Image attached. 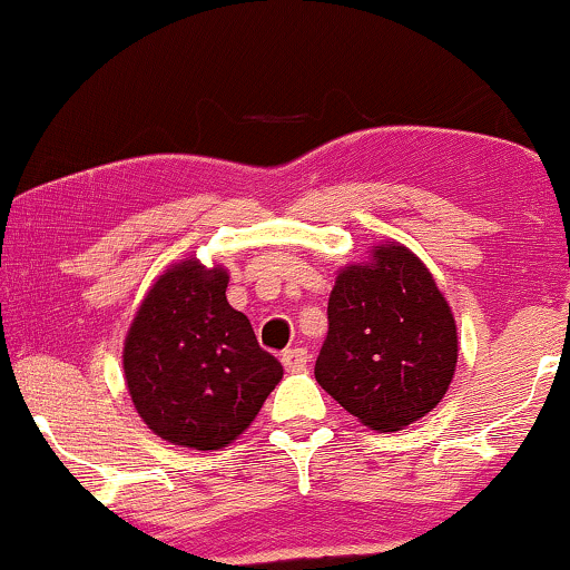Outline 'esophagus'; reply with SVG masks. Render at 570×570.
Here are the masks:
<instances>
[{"label":"esophagus","mask_w":570,"mask_h":570,"mask_svg":"<svg viewBox=\"0 0 570 570\" xmlns=\"http://www.w3.org/2000/svg\"><path fill=\"white\" fill-rule=\"evenodd\" d=\"M306 362H308L306 348H287V351H283V364H285V370H291V372L304 370Z\"/></svg>","instance_id":"34e87169"}]
</instances>
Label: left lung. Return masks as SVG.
<instances>
[{
  "mask_svg": "<svg viewBox=\"0 0 570 570\" xmlns=\"http://www.w3.org/2000/svg\"><path fill=\"white\" fill-rule=\"evenodd\" d=\"M317 383L372 431H402L444 399L456 367V325L433 274L385 243L343 266L327 304Z\"/></svg>",
  "mask_w": 570,
  "mask_h": 570,
  "instance_id": "1",
  "label": "left lung"
}]
</instances>
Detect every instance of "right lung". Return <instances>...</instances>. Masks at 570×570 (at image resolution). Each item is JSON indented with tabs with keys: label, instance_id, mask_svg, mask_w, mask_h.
<instances>
[{
	"label": "right lung",
	"instance_id": "obj_1",
	"mask_svg": "<svg viewBox=\"0 0 570 570\" xmlns=\"http://www.w3.org/2000/svg\"><path fill=\"white\" fill-rule=\"evenodd\" d=\"M227 283L222 266L171 264L126 333V389L145 425L168 444L200 452L232 444L283 381V364L229 306Z\"/></svg>",
	"mask_w": 570,
	"mask_h": 570
}]
</instances>
